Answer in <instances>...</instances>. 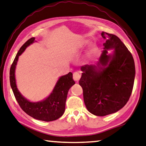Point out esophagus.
Wrapping results in <instances>:
<instances>
[{
	"instance_id": "1",
	"label": "esophagus",
	"mask_w": 146,
	"mask_h": 146,
	"mask_svg": "<svg viewBox=\"0 0 146 146\" xmlns=\"http://www.w3.org/2000/svg\"><path fill=\"white\" fill-rule=\"evenodd\" d=\"M80 74L77 71H76V72H74L73 73V78L74 79V80L75 81H78L80 80Z\"/></svg>"
}]
</instances>
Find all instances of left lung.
Listing matches in <instances>:
<instances>
[{
  "label": "left lung",
  "instance_id": "left-lung-1",
  "mask_svg": "<svg viewBox=\"0 0 146 146\" xmlns=\"http://www.w3.org/2000/svg\"><path fill=\"white\" fill-rule=\"evenodd\" d=\"M104 50L96 65L81 67L79 84L89 112L97 116L115 113L126 104L133 90L135 68L130 52L117 36L102 32ZM114 49L112 55L107 50Z\"/></svg>",
  "mask_w": 146,
  "mask_h": 146
}]
</instances>
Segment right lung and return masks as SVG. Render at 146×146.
Listing matches in <instances>:
<instances>
[{
    "mask_svg": "<svg viewBox=\"0 0 146 146\" xmlns=\"http://www.w3.org/2000/svg\"><path fill=\"white\" fill-rule=\"evenodd\" d=\"M35 38H31L20 48L13 60L9 71V80L13 94L21 108L31 117L43 121H52L59 119L65 110L66 101L69 89L75 84L73 79V74H68L60 77L54 90L45 100L39 102L33 103L25 99L18 91L16 84L15 68L18 57L24 52L28 46L33 43Z\"/></svg>",
    "mask_w": 146,
    "mask_h": 146,
    "instance_id": "1",
    "label": "right lung"
}]
</instances>
